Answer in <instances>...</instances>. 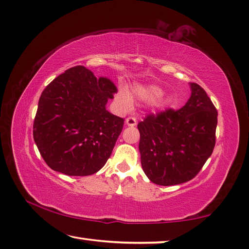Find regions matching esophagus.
<instances>
[{
	"label": "esophagus",
	"mask_w": 249,
	"mask_h": 249,
	"mask_svg": "<svg viewBox=\"0 0 249 249\" xmlns=\"http://www.w3.org/2000/svg\"><path fill=\"white\" fill-rule=\"evenodd\" d=\"M125 124L127 126H130V127H134V126L137 125V120L135 118H133V116H129V118L126 119Z\"/></svg>",
	"instance_id": "34e87169"
}]
</instances>
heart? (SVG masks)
Wrapping results in <instances>:
<instances>
[{
    "label": "heart",
    "instance_id": "1",
    "mask_svg": "<svg viewBox=\"0 0 249 249\" xmlns=\"http://www.w3.org/2000/svg\"><path fill=\"white\" fill-rule=\"evenodd\" d=\"M133 93L137 98L141 100V102L154 103L157 108L163 107L168 102V98L162 96V89L154 86V84H150V86L145 87H137L134 89ZM116 102H118L121 107L125 110H128L131 107V104H133L131 103V98L129 97V95L125 91H120L116 94Z\"/></svg>",
    "mask_w": 249,
    "mask_h": 249
}]
</instances>
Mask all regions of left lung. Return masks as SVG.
I'll list each match as a JSON object with an SVG mask.
<instances>
[{"mask_svg":"<svg viewBox=\"0 0 249 249\" xmlns=\"http://www.w3.org/2000/svg\"><path fill=\"white\" fill-rule=\"evenodd\" d=\"M189 86L192 94L184 107L150 114L138 124L141 166L157 185L190 181L214 150L217 110L199 84Z\"/></svg>","mask_w":249,"mask_h":249,"instance_id":"8db88e82","label":"left lung"}]
</instances>
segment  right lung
Instances as JSON below:
<instances>
[{"instance_id":"obj_1","label":"right lung","mask_w":249,"mask_h":249,"mask_svg":"<svg viewBox=\"0 0 249 249\" xmlns=\"http://www.w3.org/2000/svg\"><path fill=\"white\" fill-rule=\"evenodd\" d=\"M116 88L84 66L65 71L40 95L33 137L52 170L86 177L102 169L123 129L124 120L106 109Z\"/></svg>"}]
</instances>
